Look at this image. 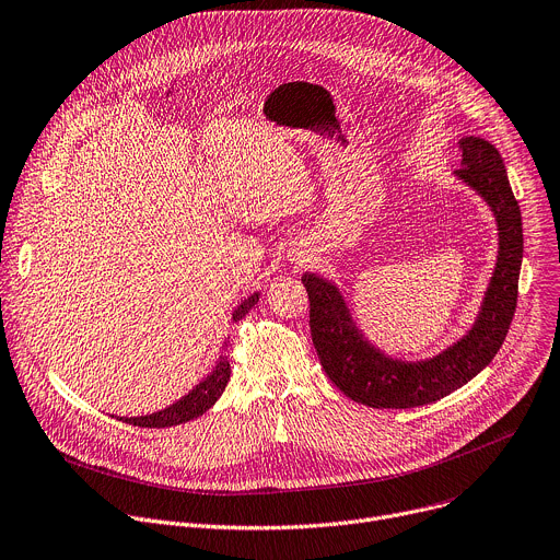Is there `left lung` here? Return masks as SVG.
I'll use <instances>...</instances> for the list:
<instances>
[{
    "instance_id": "obj_1",
    "label": "left lung",
    "mask_w": 560,
    "mask_h": 560,
    "mask_svg": "<svg viewBox=\"0 0 560 560\" xmlns=\"http://www.w3.org/2000/svg\"><path fill=\"white\" fill-rule=\"evenodd\" d=\"M463 161L453 174L491 210L498 257L471 328L427 360H401L377 348L352 319L341 290L315 275L301 277L311 299V335L330 382L373 409H413L471 382L495 358L518 301L523 219L498 149L478 136L460 140Z\"/></svg>"
}]
</instances>
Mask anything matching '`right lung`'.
<instances>
[{
  "label": "right lung",
  "mask_w": 560,
  "mask_h": 560,
  "mask_svg": "<svg viewBox=\"0 0 560 560\" xmlns=\"http://www.w3.org/2000/svg\"><path fill=\"white\" fill-rule=\"evenodd\" d=\"M259 292H252L247 299H243L238 306L232 313V322H238L247 315V311L259 301ZM225 350V348H223ZM230 362L225 354H219V362L214 364V369L202 377L187 395H183L178 401L170 404L167 409L149 413V416H138V418H118L127 424L133 427H144V429H165V427H176V424H185L189 420H196L198 416L206 413L208 409H212L214 401L223 395L228 382H230Z\"/></svg>",
  "instance_id": "1"
}]
</instances>
